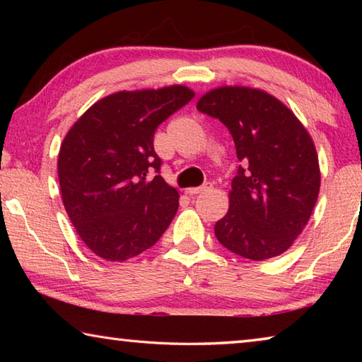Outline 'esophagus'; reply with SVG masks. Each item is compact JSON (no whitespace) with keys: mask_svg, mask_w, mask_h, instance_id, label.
I'll return each instance as SVG.
<instances>
[{"mask_svg":"<svg viewBox=\"0 0 362 362\" xmlns=\"http://www.w3.org/2000/svg\"><path fill=\"white\" fill-rule=\"evenodd\" d=\"M212 188V183H204V185L201 187H193V188H187V193L189 196L193 194H199V193H204V192H209V189Z\"/></svg>","mask_w":362,"mask_h":362,"instance_id":"esophagus-1","label":"esophagus"}]
</instances>
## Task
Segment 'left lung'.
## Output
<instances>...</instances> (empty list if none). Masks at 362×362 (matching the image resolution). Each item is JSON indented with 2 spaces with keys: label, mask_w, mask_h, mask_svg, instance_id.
<instances>
[{
  "label": "left lung",
  "mask_w": 362,
  "mask_h": 362,
  "mask_svg": "<svg viewBox=\"0 0 362 362\" xmlns=\"http://www.w3.org/2000/svg\"><path fill=\"white\" fill-rule=\"evenodd\" d=\"M196 108L228 127L236 156L246 164L231 180L228 212L214 226L218 243L250 260L286 252L320 194L313 139L292 110L262 89L220 86Z\"/></svg>",
  "instance_id": "8db88e82"
}]
</instances>
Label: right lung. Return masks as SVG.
<instances>
[{
    "label": "right lung",
    "instance_id": "add662e5",
    "mask_svg": "<svg viewBox=\"0 0 362 362\" xmlns=\"http://www.w3.org/2000/svg\"><path fill=\"white\" fill-rule=\"evenodd\" d=\"M174 84L119 90L97 100L66 132L57 170L65 211L88 249L110 262L155 244L179 209V192L159 173L156 127L192 100Z\"/></svg>",
    "mask_w": 362,
    "mask_h": 362
}]
</instances>
